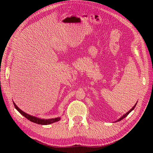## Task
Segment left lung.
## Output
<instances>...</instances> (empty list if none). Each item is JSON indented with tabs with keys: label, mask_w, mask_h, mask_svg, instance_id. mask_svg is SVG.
<instances>
[{
	"label": "left lung",
	"mask_w": 153,
	"mask_h": 153,
	"mask_svg": "<svg viewBox=\"0 0 153 153\" xmlns=\"http://www.w3.org/2000/svg\"><path fill=\"white\" fill-rule=\"evenodd\" d=\"M137 103H136V104H135V105H134V106H133V107H132V108H131V110H129L128 111V112H126V114H124V115H123V116H121V117H120V118H119V119L117 120V121H116V122H117V121H121V120H122V119H123L124 118H125V117H126L127 116V115H128V114H129V113H130V112H131V111H132V110H133L134 108H135V106H136Z\"/></svg>",
	"instance_id": "left-lung-1"
}]
</instances>
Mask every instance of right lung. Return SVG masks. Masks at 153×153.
<instances>
[{
  "label": "right lung",
  "instance_id": "add662e5",
  "mask_svg": "<svg viewBox=\"0 0 153 153\" xmlns=\"http://www.w3.org/2000/svg\"><path fill=\"white\" fill-rule=\"evenodd\" d=\"M13 103H14V105H15V108L22 115H24L25 117H26L27 119L29 120L30 121L35 123L36 124H41V125H48V124H52V123H55V122H57V121H60V120H61V117H56V118H53V119H40V118L37 117H35V116H32V115H30L28 114H27V113L24 112V111H22L21 109H20L14 102H13Z\"/></svg>",
  "mask_w": 153,
  "mask_h": 153
}]
</instances>
